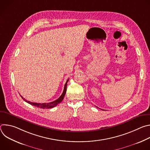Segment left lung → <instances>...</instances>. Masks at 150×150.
<instances>
[{
	"instance_id": "8db88e82",
	"label": "left lung",
	"mask_w": 150,
	"mask_h": 150,
	"mask_svg": "<svg viewBox=\"0 0 150 150\" xmlns=\"http://www.w3.org/2000/svg\"><path fill=\"white\" fill-rule=\"evenodd\" d=\"M101 110H103V109H101Z\"/></svg>"
}]
</instances>
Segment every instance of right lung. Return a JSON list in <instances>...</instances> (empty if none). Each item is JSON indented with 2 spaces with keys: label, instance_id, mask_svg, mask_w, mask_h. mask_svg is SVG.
Instances as JSON below:
<instances>
[{
  "label": "right lung",
  "instance_id": "1",
  "mask_svg": "<svg viewBox=\"0 0 150 150\" xmlns=\"http://www.w3.org/2000/svg\"><path fill=\"white\" fill-rule=\"evenodd\" d=\"M69 81V79L67 80L65 85V87H64V90H63V93L62 94V95L60 96V97L59 98H57V100H54V101H52V102H50V103H33V102H31V101H29L27 100H25V98H24L22 96H21V97L23 98V99L26 101L27 103H29L31 105H33L35 107H37V108H41V109H51V108H54V107L56 106L58 104H59L60 103L62 102V101L63 100V98L64 97H65V95L66 94V92H67V82H68Z\"/></svg>",
  "mask_w": 150,
  "mask_h": 150
}]
</instances>
